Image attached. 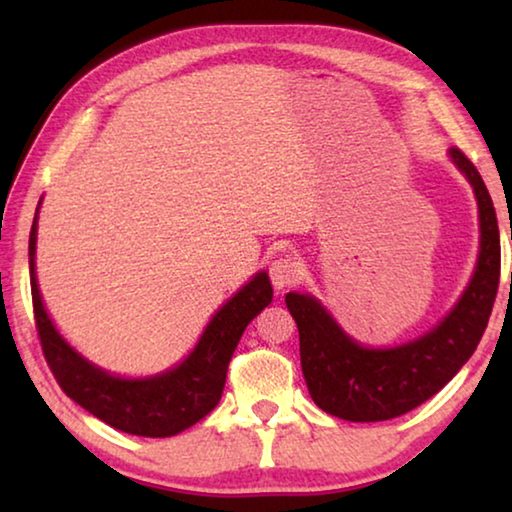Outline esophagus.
Here are the masks:
<instances>
[{
	"instance_id": "esophagus-1",
	"label": "esophagus",
	"mask_w": 512,
	"mask_h": 512,
	"mask_svg": "<svg viewBox=\"0 0 512 512\" xmlns=\"http://www.w3.org/2000/svg\"><path fill=\"white\" fill-rule=\"evenodd\" d=\"M268 273H271V280L275 284V289H284V287H291V284H296L302 275V266L300 262L293 255H280L273 259L271 268H268Z\"/></svg>"
}]
</instances>
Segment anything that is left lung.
Instances as JSON below:
<instances>
[{
  "label": "left lung",
  "mask_w": 512,
  "mask_h": 512,
  "mask_svg": "<svg viewBox=\"0 0 512 512\" xmlns=\"http://www.w3.org/2000/svg\"><path fill=\"white\" fill-rule=\"evenodd\" d=\"M474 187L481 219V253L470 287L443 323L420 339L388 350H368L345 336L311 296L289 293L298 325L300 363L311 400L350 422H379L409 413L436 395L465 361L488 327L501 275L499 225L481 173L461 149L449 151Z\"/></svg>",
  "instance_id": "obj_1"
}]
</instances>
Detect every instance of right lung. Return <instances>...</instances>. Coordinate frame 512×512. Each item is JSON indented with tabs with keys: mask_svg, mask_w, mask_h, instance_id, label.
<instances>
[{
	"mask_svg": "<svg viewBox=\"0 0 512 512\" xmlns=\"http://www.w3.org/2000/svg\"><path fill=\"white\" fill-rule=\"evenodd\" d=\"M38 214L29 235V268L33 318L49 370L67 397L110 427L144 438H169L203 420L221 400L225 377L237 343L259 311L271 305L273 287L257 273L235 298L216 311L194 352L164 375L121 379L92 366L56 332L36 282Z\"/></svg>",
	"mask_w": 512,
	"mask_h": 512,
	"instance_id": "add662e5",
	"label": "right lung"
}]
</instances>
